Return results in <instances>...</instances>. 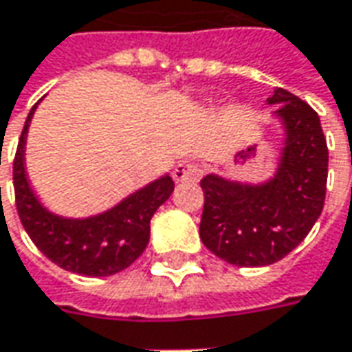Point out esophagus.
Listing matches in <instances>:
<instances>
[{
	"label": "esophagus",
	"instance_id": "34e87169",
	"mask_svg": "<svg viewBox=\"0 0 352 352\" xmlns=\"http://www.w3.org/2000/svg\"><path fill=\"white\" fill-rule=\"evenodd\" d=\"M199 175L200 167L197 164H190V162H181L173 169V179L179 181V183H183V181H195V179H199Z\"/></svg>",
	"mask_w": 352,
	"mask_h": 352
}]
</instances>
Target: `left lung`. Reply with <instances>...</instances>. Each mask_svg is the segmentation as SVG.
Listing matches in <instances>:
<instances>
[{
	"instance_id": "8db88e82",
	"label": "left lung",
	"mask_w": 352,
	"mask_h": 352,
	"mask_svg": "<svg viewBox=\"0 0 352 352\" xmlns=\"http://www.w3.org/2000/svg\"><path fill=\"white\" fill-rule=\"evenodd\" d=\"M286 146L276 177L248 187L206 175L200 239L216 257L237 267H265L286 257L320 218L327 188V142L320 116L294 93L278 87Z\"/></svg>"
}]
</instances>
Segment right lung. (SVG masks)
Here are the masks:
<instances>
[{"label":"right lung","mask_w":352,"mask_h":352,"mask_svg":"<svg viewBox=\"0 0 352 352\" xmlns=\"http://www.w3.org/2000/svg\"><path fill=\"white\" fill-rule=\"evenodd\" d=\"M32 111L34 107L27 116L13 160L15 206L25 232L48 259L66 271L85 276H109L124 271L148 245L150 220L173 192V179L162 177L95 218L66 220L46 212L31 192L23 167V148Z\"/></svg>","instance_id":"obj_1"}]
</instances>
